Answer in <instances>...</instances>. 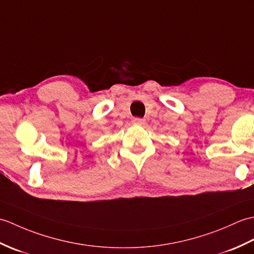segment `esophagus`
I'll list each match as a JSON object with an SVG mask.
<instances>
[{"mask_svg": "<svg viewBox=\"0 0 254 254\" xmlns=\"http://www.w3.org/2000/svg\"><path fill=\"white\" fill-rule=\"evenodd\" d=\"M133 124H138V125H142V124H144V120H142V118H133L132 120Z\"/></svg>", "mask_w": 254, "mask_h": 254, "instance_id": "obj_1", "label": "esophagus"}]
</instances>
